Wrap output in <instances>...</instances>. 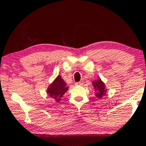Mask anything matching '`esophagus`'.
Returning <instances> with one entry per match:
<instances>
[{
	"mask_svg": "<svg viewBox=\"0 0 146 146\" xmlns=\"http://www.w3.org/2000/svg\"><path fill=\"white\" fill-rule=\"evenodd\" d=\"M83 82H77V83H75L76 85H83Z\"/></svg>",
	"mask_w": 146,
	"mask_h": 146,
	"instance_id": "esophagus-1",
	"label": "esophagus"
}]
</instances>
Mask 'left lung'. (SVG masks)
<instances>
[{"label":"left lung","instance_id":"1","mask_svg":"<svg viewBox=\"0 0 146 146\" xmlns=\"http://www.w3.org/2000/svg\"><path fill=\"white\" fill-rule=\"evenodd\" d=\"M93 85L94 89L96 90V96L98 98H101L102 96L105 94V89H104V84L101 81V79H98L93 82Z\"/></svg>","mask_w":146,"mask_h":146}]
</instances>
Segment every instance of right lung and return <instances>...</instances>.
<instances>
[{"instance_id":"add662e5","label":"right lung","mask_w":146,"mask_h":146,"mask_svg":"<svg viewBox=\"0 0 146 146\" xmlns=\"http://www.w3.org/2000/svg\"><path fill=\"white\" fill-rule=\"evenodd\" d=\"M66 85L61 76L59 75L49 87L47 93L51 97L54 98L56 102H59L68 89V87Z\"/></svg>"}]
</instances>
